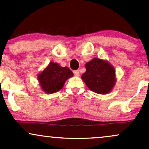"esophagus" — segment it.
Instances as JSON below:
<instances>
[{"label": "esophagus", "instance_id": "esophagus-1", "mask_svg": "<svg viewBox=\"0 0 149 149\" xmlns=\"http://www.w3.org/2000/svg\"><path fill=\"white\" fill-rule=\"evenodd\" d=\"M73 73H74V75L77 77H79L80 76V72L78 70H76V71H73Z\"/></svg>", "mask_w": 149, "mask_h": 149}]
</instances>
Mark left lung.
I'll list each match as a JSON object with an SVG mask.
<instances>
[{
    "mask_svg": "<svg viewBox=\"0 0 149 149\" xmlns=\"http://www.w3.org/2000/svg\"><path fill=\"white\" fill-rule=\"evenodd\" d=\"M86 71L81 79L92 92L107 95L112 91L116 85L115 68L107 60L94 58L85 65Z\"/></svg>",
    "mask_w": 149,
    "mask_h": 149,
    "instance_id": "obj_1",
    "label": "left lung"
}]
</instances>
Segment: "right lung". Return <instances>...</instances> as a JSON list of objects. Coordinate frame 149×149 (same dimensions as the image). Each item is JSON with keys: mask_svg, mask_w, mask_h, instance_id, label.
Returning <instances> with one entry per match:
<instances>
[{"mask_svg": "<svg viewBox=\"0 0 149 149\" xmlns=\"http://www.w3.org/2000/svg\"><path fill=\"white\" fill-rule=\"evenodd\" d=\"M72 76L73 73L69 68L62 67L57 63L50 61L37 78L42 91L47 94H53L59 91L66 80Z\"/></svg>", "mask_w": 149, "mask_h": 149, "instance_id": "obj_1", "label": "right lung"}]
</instances>
